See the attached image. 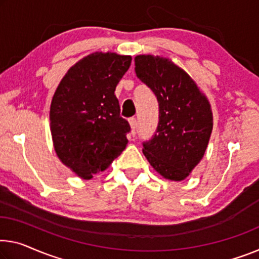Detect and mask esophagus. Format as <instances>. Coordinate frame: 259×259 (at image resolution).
<instances>
[{
    "label": "esophagus",
    "mask_w": 259,
    "mask_h": 259,
    "mask_svg": "<svg viewBox=\"0 0 259 259\" xmlns=\"http://www.w3.org/2000/svg\"><path fill=\"white\" fill-rule=\"evenodd\" d=\"M130 125H131V128H132V135L137 134V125H138V121H137V118L132 117L130 119Z\"/></svg>",
    "instance_id": "1"
}]
</instances>
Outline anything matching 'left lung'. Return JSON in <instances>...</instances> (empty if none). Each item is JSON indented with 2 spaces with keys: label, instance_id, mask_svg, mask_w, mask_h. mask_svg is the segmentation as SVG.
I'll use <instances>...</instances> for the list:
<instances>
[{
  "label": "left lung",
  "instance_id": "obj_1",
  "mask_svg": "<svg viewBox=\"0 0 259 259\" xmlns=\"http://www.w3.org/2000/svg\"><path fill=\"white\" fill-rule=\"evenodd\" d=\"M135 73L158 102V125L142 143L150 165L170 181H183L204 156L213 128L210 105L196 83L169 59L138 55Z\"/></svg>",
  "mask_w": 259,
  "mask_h": 259
}]
</instances>
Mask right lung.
<instances>
[{"instance_id": "obj_1", "label": "right lung", "mask_w": 259, "mask_h": 259, "mask_svg": "<svg viewBox=\"0 0 259 259\" xmlns=\"http://www.w3.org/2000/svg\"><path fill=\"white\" fill-rule=\"evenodd\" d=\"M131 61L128 55L90 54L67 71L52 99L54 149L83 180L109 168L128 142L131 126L120 117L114 90Z\"/></svg>"}]
</instances>
